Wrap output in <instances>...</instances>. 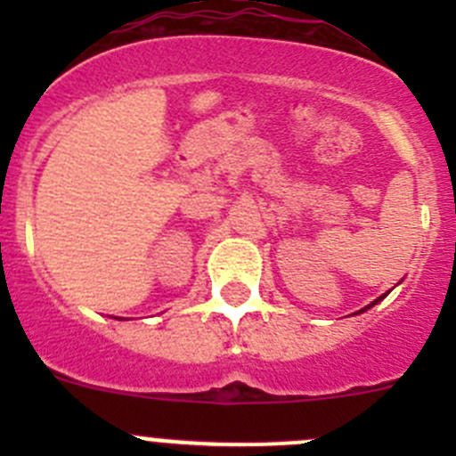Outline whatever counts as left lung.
Wrapping results in <instances>:
<instances>
[{
    "instance_id": "8db88e82",
    "label": "left lung",
    "mask_w": 456,
    "mask_h": 456,
    "mask_svg": "<svg viewBox=\"0 0 456 456\" xmlns=\"http://www.w3.org/2000/svg\"><path fill=\"white\" fill-rule=\"evenodd\" d=\"M384 296H386V293H384ZM384 296H381V297H384ZM381 297H379V300H381ZM379 300H375V302H372V305H377V302H379ZM372 305H369V306H366V309H370V306ZM366 309H362V311H366Z\"/></svg>"
}]
</instances>
